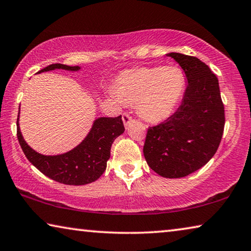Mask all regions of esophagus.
<instances>
[{
    "mask_svg": "<svg viewBox=\"0 0 251 251\" xmlns=\"http://www.w3.org/2000/svg\"><path fill=\"white\" fill-rule=\"evenodd\" d=\"M123 122H124V124H125V126H127L129 124L130 122H132V119H133V117L130 116L129 114H127V113H124L123 114Z\"/></svg>",
    "mask_w": 251,
    "mask_h": 251,
    "instance_id": "1",
    "label": "esophagus"
}]
</instances>
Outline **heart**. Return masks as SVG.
Here are the masks:
<instances>
[{
    "label": "heart",
    "mask_w": 251,
    "mask_h": 251,
    "mask_svg": "<svg viewBox=\"0 0 251 251\" xmlns=\"http://www.w3.org/2000/svg\"><path fill=\"white\" fill-rule=\"evenodd\" d=\"M185 89V78L176 67L140 68L123 73L111 95L119 102L134 104L141 116L160 122L173 114Z\"/></svg>",
    "instance_id": "b5f03b06"
}]
</instances>
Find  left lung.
<instances>
[{"label": "left lung", "mask_w": 251, "mask_h": 251, "mask_svg": "<svg viewBox=\"0 0 251 251\" xmlns=\"http://www.w3.org/2000/svg\"><path fill=\"white\" fill-rule=\"evenodd\" d=\"M188 79L177 110L147 128L143 147L147 164L158 176L177 178L205 165L216 154L225 128V106L217 75L192 55L169 53Z\"/></svg>", "instance_id": "left-lung-1"}]
</instances>
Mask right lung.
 <instances>
[{
    "label": "right lung",
    "mask_w": 251,
    "mask_h": 251,
    "mask_svg": "<svg viewBox=\"0 0 251 251\" xmlns=\"http://www.w3.org/2000/svg\"><path fill=\"white\" fill-rule=\"evenodd\" d=\"M53 69L75 71L80 68L78 66L53 63L40 70L39 74ZM17 125L18 140L27 160L48 177L68 185L88 184L100 177L110 157L111 144L125 130L122 115L117 117H100L95 121L89 134L77 147L68 153L46 156L35 152L23 140L19 127V116Z\"/></svg>",
    "instance_id": "obj_1"
}]
</instances>
